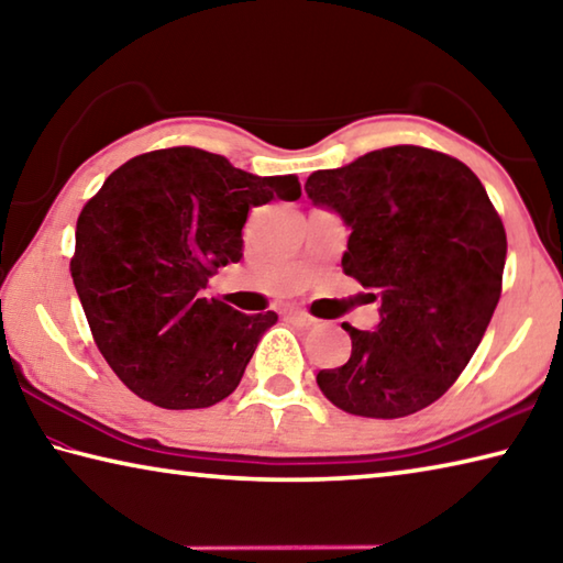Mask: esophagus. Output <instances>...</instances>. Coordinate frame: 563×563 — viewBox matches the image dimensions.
Instances as JSON below:
<instances>
[{"instance_id": "esophagus-1", "label": "esophagus", "mask_w": 563, "mask_h": 563, "mask_svg": "<svg viewBox=\"0 0 563 563\" xmlns=\"http://www.w3.org/2000/svg\"><path fill=\"white\" fill-rule=\"evenodd\" d=\"M288 320L295 322L298 328H310V325H316V322H318L316 318L308 316V312H302V310H288Z\"/></svg>"}]
</instances>
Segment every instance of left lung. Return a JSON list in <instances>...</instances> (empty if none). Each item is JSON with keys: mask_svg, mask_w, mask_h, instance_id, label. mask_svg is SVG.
Masks as SVG:
<instances>
[{"mask_svg": "<svg viewBox=\"0 0 563 563\" xmlns=\"http://www.w3.org/2000/svg\"><path fill=\"white\" fill-rule=\"evenodd\" d=\"M350 228L342 271L379 300L377 328L350 332V360L318 385L350 415L397 419L440 399L487 332L501 295L507 233L470 166L389 146L305 184Z\"/></svg>", "mask_w": 563, "mask_h": 563, "instance_id": "obj_1", "label": "left lung"}]
</instances>
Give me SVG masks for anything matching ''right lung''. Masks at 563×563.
Segmentation results:
<instances>
[{"label": "right lung", "mask_w": 563, "mask_h": 563, "mask_svg": "<svg viewBox=\"0 0 563 563\" xmlns=\"http://www.w3.org/2000/svg\"><path fill=\"white\" fill-rule=\"evenodd\" d=\"M273 198H300L298 176H255L176 146L126 161L84 206L74 288L103 360L133 395L201 409L241 383L278 316H245L203 290L243 258L247 211Z\"/></svg>", "instance_id": "obj_1"}]
</instances>
